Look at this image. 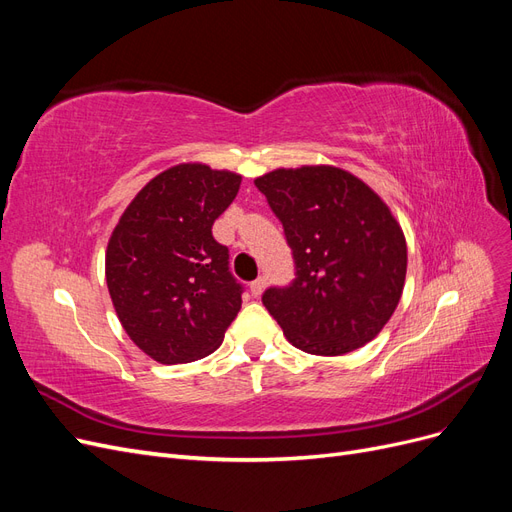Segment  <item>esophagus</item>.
<instances>
[{"label":"esophagus","mask_w":512,"mask_h":512,"mask_svg":"<svg viewBox=\"0 0 512 512\" xmlns=\"http://www.w3.org/2000/svg\"><path fill=\"white\" fill-rule=\"evenodd\" d=\"M250 290H252L254 297H260L262 290H265V280H262V277H258V280H254V282L250 284Z\"/></svg>","instance_id":"obj_1"}]
</instances>
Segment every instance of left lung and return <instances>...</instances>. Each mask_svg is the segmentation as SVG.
<instances>
[{
    "label": "left lung",
    "mask_w": 512,
    "mask_h": 512,
    "mask_svg": "<svg viewBox=\"0 0 512 512\" xmlns=\"http://www.w3.org/2000/svg\"><path fill=\"white\" fill-rule=\"evenodd\" d=\"M280 218L297 277L262 303L288 342L339 356L371 342L406 284L404 230L384 200L344 168H275L254 179Z\"/></svg>",
    "instance_id": "8db88e82"
}]
</instances>
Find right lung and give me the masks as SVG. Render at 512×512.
<instances>
[{
  "label": "right lung",
  "instance_id": "add662e5",
  "mask_svg": "<svg viewBox=\"0 0 512 512\" xmlns=\"http://www.w3.org/2000/svg\"><path fill=\"white\" fill-rule=\"evenodd\" d=\"M241 175L200 162L166 168L121 213L106 286L123 331L153 361L190 363L220 348L241 309L228 247L211 235Z\"/></svg>",
  "mask_w": 512,
  "mask_h": 512
}]
</instances>
